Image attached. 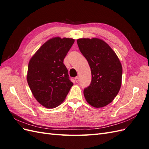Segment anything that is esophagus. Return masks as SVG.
Wrapping results in <instances>:
<instances>
[{
  "label": "esophagus",
  "mask_w": 149,
  "mask_h": 149,
  "mask_svg": "<svg viewBox=\"0 0 149 149\" xmlns=\"http://www.w3.org/2000/svg\"><path fill=\"white\" fill-rule=\"evenodd\" d=\"M74 79H75V81L76 83H78V81H79V77H78V76H76V77H75Z\"/></svg>",
  "instance_id": "obj_1"
}]
</instances>
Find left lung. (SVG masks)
Segmentation results:
<instances>
[{"label": "left lung", "mask_w": 149, "mask_h": 149, "mask_svg": "<svg viewBox=\"0 0 149 149\" xmlns=\"http://www.w3.org/2000/svg\"><path fill=\"white\" fill-rule=\"evenodd\" d=\"M77 43L91 71V83L84 89V97L94 107H104L114 100L120 90L123 75L120 61L101 39L79 38Z\"/></svg>", "instance_id": "obj_1"}]
</instances>
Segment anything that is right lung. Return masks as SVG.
Wrapping results in <instances>:
<instances>
[{
  "label": "right lung",
  "mask_w": 149,
  "mask_h": 149,
  "mask_svg": "<svg viewBox=\"0 0 149 149\" xmlns=\"http://www.w3.org/2000/svg\"><path fill=\"white\" fill-rule=\"evenodd\" d=\"M74 42L73 38H52L29 61L28 84L36 100L45 107L51 109L61 104L73 85L63 60Z\"/></svg>",
  "instance_id": "obj_1"
}]
</instances>
